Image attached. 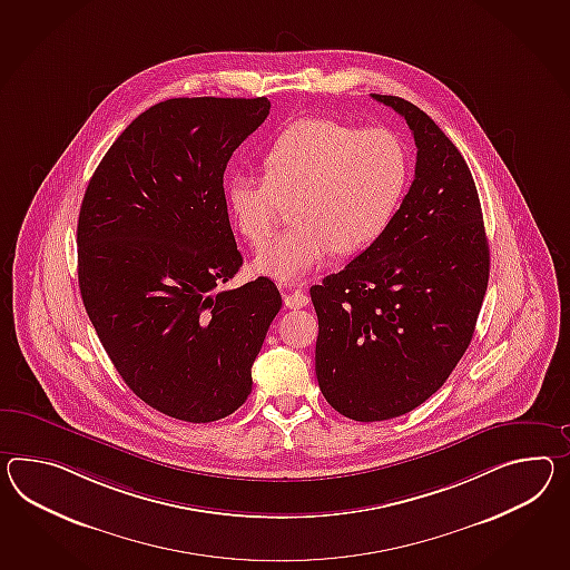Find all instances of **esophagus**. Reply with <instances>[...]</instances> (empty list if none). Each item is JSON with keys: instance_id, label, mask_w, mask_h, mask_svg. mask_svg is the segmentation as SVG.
I'll list each match as a JSON object with an SVG mask.
<instances>
[{"instance_id": "esophagus-1", "label": "esophagus", "mask_w": 570, "mask_h": 570, "mask_svg": "<svg viewBox=\"0 0 570 570\" xmlns=\"http://www.w3.org/2000/svg\"><path fill=\"white\" fill-rule=\"evenodd\" d=\"M284 305L288 308H301L308 305V294L303 288H284Z\"/></svg>"}]
</instances>
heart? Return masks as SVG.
Returning <instances> with one entry per match:
<instances>
[{
	"label": "heart",
	"mask_w": 570,
	"mask_h": 570,
	"mask_svg": "<svg viewBox=\"0 0 570 570\" xmlns=\"http://www.w3.org/2000/svg\"><path fill=\"white\" fill-rule=\"evenodd\" d=\"M265 175L238 170L226 183L236 228L259 245L292 202V228L259 249L253 269L298 282L334 250L368 247L387 228L407 179L403 144L387 129H356L306 117L286 127L264 154Z\"/></svg>",
	"instance_id": "obj_1"
}]
</instances>
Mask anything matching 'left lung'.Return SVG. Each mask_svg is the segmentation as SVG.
I'll return each instance as SVG.
<instances>
[{
	"label": "left lung",
	"mask_w": 570,
	"mask_h": 570,
	"mask_svg": "<svg viewBox=\"0 0 570 570\" xmlns=\"http://www.w3.org/2000/svg\"><path fill=\"white\" fill-rule=\"evenodd\" d=\"M416 141V173L387 228L311 288L320 335L315 373L342 416H402L443 387L472 342L490 249L472 173L416 105L373 95Z\"/></svg>",
	"instance_id": "8db88e82"
}]
</instances>
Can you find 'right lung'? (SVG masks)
I'll return each mask as SVG.
<instances>
[{"mask_svg":"<svg viewBox=\"0 0 570 570\" xmlns=\"http://www.w3.org/2000/svg\"><path fill=\"white\" fill-rule=\"evenodd\" d=\"M259 98H168L100 160L78 218L86 313L141 402L185 422L233 414L282 306L276 284L235 278L224 170L269 115Z\"/></svg>","mask_w":570,"mask_h":570,"instance_id":"right-lung-1","label":"right lung"}]
</instances>
